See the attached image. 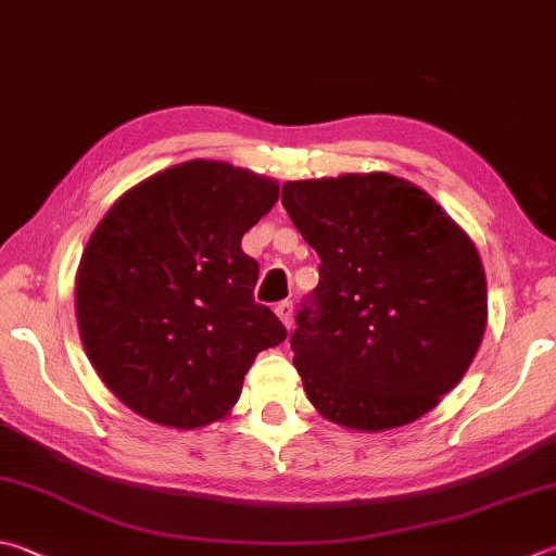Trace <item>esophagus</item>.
Here are the masks:
<instances>
[{"label": "esophagus", "mask_w": 556, "mask_h": 556, "mask_svg": "<svg viewBox=\"0 0 556 556\" xmlns=\"http://www.w3.org/2000/svg\"><path fill=\"white\" fill-rule=\"evenodd\" d=\"M276 314H278V319H280L282 324H286V329L292 327V302H288V300L278 302V305H276Z\"/></svg>", "instance_id": "obj_1"}]
</instances>
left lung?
<instances>
[{
	"label": "left lung",
	"instance_id": "8db88e82",
	"mask_svg": "<svg viewBox=\"0 0 556 556\" xmlns=\"http://www.w3.org/2000/svg\"><path fill=\"white\" fill-rule=\"evenodd\" d=\"M280 201L321 261L290 339L314 408L365 433L431 412L486 329L472 239L426 191L384 172L286 181Z\"/></svg>",
	"mask_w": 556,
	"mask_h": 556
}]
</instances>
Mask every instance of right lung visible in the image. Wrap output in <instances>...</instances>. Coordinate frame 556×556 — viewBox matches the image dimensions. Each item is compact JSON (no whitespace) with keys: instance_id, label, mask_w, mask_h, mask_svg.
I'll return each mask as SVG.
<instances>
[{"instance_id":"right-lung-1","label":"right lung","mask_w":556,"mask_h":556,"mask_svg":"<svg viewBox=\"0 0 556 556\" xmlns=\"http://www.w3.org/2000/svg\"><path fill=\"white\" fill-rule=\"evenodd\" d=\"M278 181L191 160L128 188L77 268L79 337L103 384L152 424L195 431L225 418L256 355L288 331L254 302L258 264L242 237Z\"/></svg>"}]
</instances>
